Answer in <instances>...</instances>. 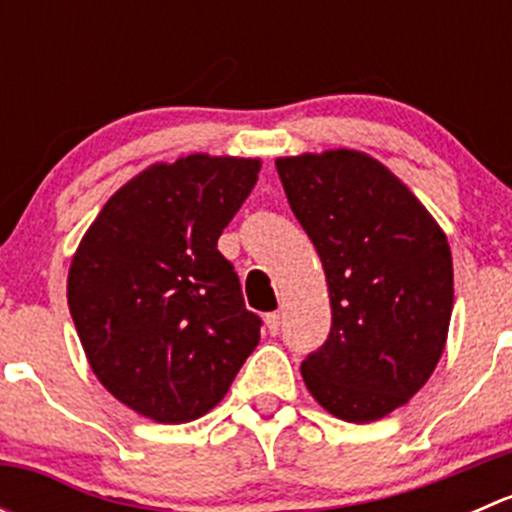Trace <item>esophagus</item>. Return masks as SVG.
<instances>
[{"label": "esophagus", "instance_id": "1", "mask_svg": "<svg viewBox=\"0 0 512 512\" xmlns=\"http://www.w3.org/2000/svg\"><path fill=\"white\" fill-rule=\"evenodd\" d=\"M280 319H282L280 312H270L265 317V327H267V332L272 334V337H275V334L280 332Z\"/></svg>", "mask_w": 512, "mask_h": 512}]
</instances>
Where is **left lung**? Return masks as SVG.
Instances as JSON below:
<instances>
[{
  "instance_id": "left-lung-1",
  "label": "left lung",
  "mask_w": 512,
  "mask_h": 512,
  "mask_svg": "<svg viewBox=\"0 0 512 512\" xmlns=\"http://www.w3.org/2000/svg\"><path fill=\"white\" fill-rule=\"evenodd\" d=\"M289 208L312 240L332 304L329 339L302 361L324 411L371 423L431 379L453 312L446 232L369 153L277 158Z\"/></svg>"
}]
</instances>
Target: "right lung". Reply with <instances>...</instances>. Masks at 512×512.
Returning a JSON list of instances; mask_svg holds the SVG:
<instances>
[{
    "instance_id": "right-lung-1",
    "label": "right lung",
    "mask_w": 512,
    "mask_h": 512,
    "mask_svg": "<svg viewBox=\"0 0 512 512\" xmlns=\"http://www.w3.org/2000/svg\"><path fill=\"white\" fill-rule=\"evenodd\" d=\"M260 158L190 153L116 190L71 257L66 299L91 371L156 423L223 401L260 342L218 237L252 193Z\"/></svg>"
}]
</instances>
